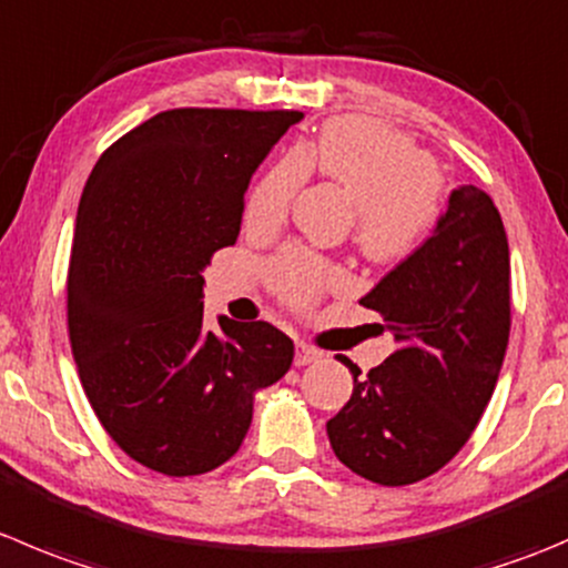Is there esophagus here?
I'll return each mask as SVG.
<instances>
[{
    "label": "esophagus",
    "instance_id": "obj_1",
    "mask_svg": "<svg viewBox=\"0 0 568 568\" xmlns=\"http://www.w3.org/2000/svg\"><path fill=\"white\" fill-rule=\"evenodd\" d=\"M316 361H322V352L313 349V346L305 344V341H296V355H294L296 366H311V363Z\"/></svg>",
    "mask_w": 568,
    "mask_h": 568
}]
</instances>
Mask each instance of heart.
Wrapping results in <instances>:
<instances>
[{
    "label": "heart",
    "instance_id": "heart-1",
    "mask_svg": "<svg viewBox=\"0 0 568 568\" xmlns=\"http://www.w3.org/2000/svg\"><path fill=\"white\" fill-rule=\"evenodd\" d=\"M302 174H322L355 202V241L374 261L405 257L427 235L438 211V183L430 158L410 138L366 119H338L316 138L288 152V161L268 169L246 202V222L277 227L288 213ZM280 296L307 305L333 272L305 250L288 246L272 263Z\"/></svg>",
    "mask_w": 568,
    "mask_h": 568
}]
</instances>
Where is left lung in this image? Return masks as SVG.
<instances>
[{"label": "left lung", "mask_w": 568, "mask_h": 568, "mask_svg": "<svg viewBox=\"0 0 568 568\" xmlns=\"http://www.w3.org/2000/svg\"><path fill=\"white\" fill-rule=\"evenodd\" d=\"M399 349L327 422L335 458L379 486L436 475L475 433L510 333V252L491 196L458 185L436 230L361 300Z\"/></svg>", "instance_id": "8db88e82"}]
</instances>
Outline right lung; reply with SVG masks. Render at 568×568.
I'll list each match as a JSON object with an SVG mask.
<instances>
[{
    "instance_id": "right-lung-1",
    "label": "right lung",
    "mask_w": 568,
    "mask_h": 568,
    "mask_svg": "<svg viewBox=\"0 0 568 568\" xmlns=\"http://www.w3.org/2000/svg\"><path fill=\"white\" fill-rule=\"evenodd\" d=\"M296 110H163L97 161L69 263V335L108 436L152 471L191 477L239 453L257 390L294 361L268 322L205 327V268L241 233L255 169Z\"/></svg>"
}]
</instances>
